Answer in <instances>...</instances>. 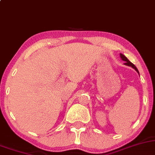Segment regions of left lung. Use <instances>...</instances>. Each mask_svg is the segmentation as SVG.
I'll use <instances>...</instances> for the list:
<instances>
[{
    "label": "left lung",
    "instance_id": "1",
    "mask_svg": "<svg viewBox=\"0 0 155 155\" xmlns=\"http://www.w3.org/2000/svg\"><path fill=\"white\" fill-rule=\"evenodd\" d=\"M120 58H121V59L123 60V61H125V63L124 64H126V65H127V66H131L132 68H134V69H135L136 71H137L139 73V71H138V69L137 68V67H136L135 66H134V64H133V63H132L131 61H129V60H128L127 58H126V56H125L124 55H123V54H120Z\"/></svg>",
    "mask_w": 155,
    "mask_h": 155
}]
</instances>
